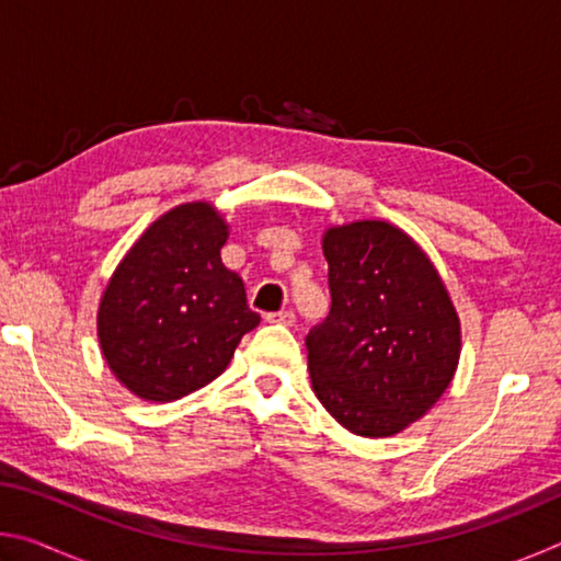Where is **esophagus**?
<instances>
[{"instance_id":"obj_1","label":"esophagus","mask_w":561,"mask_h":561,"mask_svg":"<svg viewBox=\"0 0 561 561\" xmlns=\"http://www.w3.org/2000/svg\"><path fill=\"white\" fill-rule=\"evenodd\" d=\"M267 321H270V324L291 327L294 321H297V317H294L291 309H282V311H272V314H267Z\"/></svg>"}]
</instances>
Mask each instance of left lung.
<instances>
[{"mask_svg":"<svg viewBox=\"0 0 561 561\" xmlns=\"http://www.w3.org/2000/svg\"><path fill=\"white\" fill-rule=\"evenodd\" d=\"M329 317L307 334L311 386L356 435L401 433L450 386L460 321L438 272L398 227H331Z\"/></svg>","mask_w":561,"mask_h":561,"instance_id":"8db88e82","label":"left lung"}]
</instances>
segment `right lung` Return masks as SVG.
<instances>
[{"instance_id": "obj_1", "label": "right lung", "mask_w": 561, "mask_h": 561, "mask_svg": "<svg viewBox=\"0 0 561 561\" xmlns=\"http://www.w3.org/2000/svg\"><path fill=\"white\" fill-rule=\"evenodd\" d=\"M225 240L210 205H180L130 247L103 291V356L146 401L168 403L210 383L260 324L242 277L222 264Z\"/></svg>"}]
</instances>
